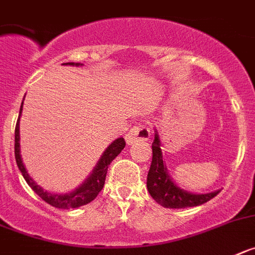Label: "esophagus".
<instances>
[{"mask_svg": "<svg viewBox=\"0 0 255 255\" xmlns=\"http://www.w3.org/2000/svg\"><path fill=\"white\" fill-rule=\"evenodd\" d=\"M149 136H150V130H149V128H146L144 125H137L129 130V132L125 135V140L126 143L130 145V144H134L136 141L148 140Z\"/></svg>", "mask_w": 255, "mask_h": 255, "instance_id": "esophagus-1", "label": "esophagus"}]
</instances>
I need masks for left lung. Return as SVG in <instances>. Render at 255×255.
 <instances>
[{
  "mask_svg": "<svg viewBox=\"0 0 255 255\" xmlns=\"http://www.w3.org/2000/svg\"><path fill=\"white\" fill-rule=\"evenodd\" d=\"M153 159L146 178V188L156 204L169 209H186L206 204L214 198L220 190L209 193H193L178 186L168 172L165 159L162 153V141L159 131L154 129V140L151 144Z\"/></svg>",
  "mask_w": 255,
  "mask_h": 255,
  "instance_id": "8db88e82",
  "label": "left lung"
}]
</instances>
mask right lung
<instances>
[{"label":"right lung","instance_id":"add662e5","mask_svg":"<svg viewBox=\"0 0 255 255\" xmlns=\"http://www.w3.org/2000/svg\"><path fill=\"white\" fill-rule=\"evenodd\" d=\"M64 65H72V67H79L82 65L81 63H63ZM22 105L21 104L20 112H18V119L16 123L15 128V158L16 164H17L18 169H20L21 174L25 178L26 183L31 187V190L36 193L39 197L43 198L46 204L51 205L53 207L57 209H77L83 205L90 204L91 201L95 200L99 195L100 191L104 188L105 178H106L107 168H109L110 163L115 159L116 156L121 153L124 148H125V140L124 137H118L114 140L102 153L101 158L99 159L97 164L92 169L87 178L82 182L78 187H76L73 191L65 193H54L49 192V191L44 190L43 187L39 186L34 179L31 178L29 173H27L26 167H25L22 158H21V148H20V118L22 114Z\"/></svg>","mask_w":255,"mask_h":255}]
</instances>
